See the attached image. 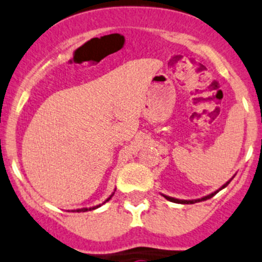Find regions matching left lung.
I'll use <instances>...</instances> for the list:
<instances>
[{
  "mask_svg": "<svg viewBox=\"0 0 262 262\" xmlns=\"http://www.w3.org/2000/svg\"><path fill=\"white\" fill-rule=\"evenodd\" d=\"M230 183V182H227V183L226 184H224V186L221 187V188L219 189V191H221L222 188H225L226 186H227V184ZM219 191H216V192H213V193H211V194H208V196H206V197H203V198H201V200H194V201H183V200H177V198H172V197H168V196H164L167 198L168 201H170V202H174V203H182V205H191V203H197V202H201V201H206V200H208V198H211V197H213L214 194L217 193V192Z\"/></svg>",
  "mask_w": 262,
  "mask_h": 262,
  "instance_id": "left-lung-1",
  "label": "left lung"
}]
</instances>
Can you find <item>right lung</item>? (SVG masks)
<instances>
[{
    "instance_id": "1",
    "label": "right lung",
    "mask_w": 262,
    "mask_h": 262,
    "mask_svg": "<svg viewBox=\"0 0 262 262\" xmlns=\"http://www.w3.org/2000/svg\"><path fill=\"white\" fill-rule=\"evenodd\" d=\"M112 197H113V194H112V196H110V197L108 198V200L105 201V202H108V201H109L110 198H112ZM105 202H104V203H105ZM100 206H101V205H99V206H95V207H92V208H80V210H76V212H86V211H92V210H95V208L100 207Z\"/></svg>"
}]
</instances>
